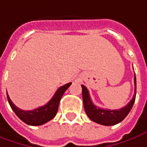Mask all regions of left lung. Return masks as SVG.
<instances>
[{
	"label": "left lung",
	"mask_w": 147,
	"mask_h": 147,
	"mask_svg": "<svg viewBox=\"0 0 147 147\" xmlns=\"http://www.w3.org/2000/svg\"><path fill=\"white\" fill-rule=\"evenodd\" d=\"M134 86H135L134 94L131 100L125 107L119 109L110 110V109H105L96 106L91 100L89 92L87 89L86 87L84 85H81L84 107L86 114L90 118V120L103 125L109 126V125H114L116 124L120 123L128 115L134 105V103L135 101V97H136L135 73H134Z\"/></svg>",
	"instance_id": "1"
}]
</instances>
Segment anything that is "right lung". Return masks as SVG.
Returning a JSON list of instances; mask_svg holds the SVG:
<instances>
[{"label": "right lung", "instance_id": "obj_1", "mask_svg": "<svg viewBox=\"0 0 147 147\" xmlns=\"http://www.w3.org/2000/svg\"><path fill=\"white\" fill-rule=\"evenodd\" d=\"M71 84V83H68L65 85L60 87L59 88H58L56 92L53 96L52 98L49 100L48 103H47L43 106L37 108L33 110L26 111L17 107L12 102L8 93H7V99L13 111L14 112L15 114L23 122L30 125H34V126L41 125L48 122L49 121L53 119L55 116L56 115L61 98L63 93L65 92V91L69 88Z\"/></svg>", "mask_w": 147, "mask_h": 147}]
</instances>
